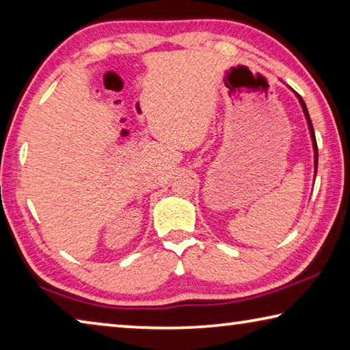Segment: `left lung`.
<instances>
[{
	"label": "left lung",
	"instance_id": "obj_1",
	"mask_svg": "<svg viewBox=\"0 0 350 350\" xmlns=\"http://www.w3.org/2000/svg\"><path fill=\"white\" fill-rule=\"evenodd\" d=\"M290 91H292L296 98H298V102L301 105V108H303L304 112V117H306V122H307V128H309V133H310V139H312V148H313V168H315V174H313V180H315V176H317V170H318V146H317V139H315V131H313V125H312V120H310V116H309V111H307V106L304 103L303 97L299 96L298 92H295L292 88H290Z\"/></svg>",
	"mask_w": 350,
	"mask_h": 350
}]
</instances>
